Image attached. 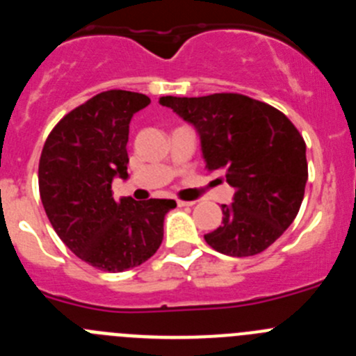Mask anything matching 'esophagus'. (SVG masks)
<instances>
[{
  "label": "esophagus",
  "mask_w": 356,
  "mask_h": 356,
  "mask_svg": "<svg viewBox=\"0 0 356 356\" xmlns=\"http://www.w3.org/2000/svg\"><path fill=\"white\" fill-rule=\"evenodd\" d=\"M176 203H178V207H193L194 205V201H184V200H178Z\"/></svg>",
  "instance_id": "34e87169"
}]
</instances>
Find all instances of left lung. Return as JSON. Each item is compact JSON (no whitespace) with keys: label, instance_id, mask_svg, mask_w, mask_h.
Here are the masks:
<instances>
[{"label":"left lung","instance_id":"left-lung-1","mask_svg":"<svg viewBox=\"0 0 356 356\" xmlns=\"http://www.w3.org/2000/svg\"><path fill=\"white\" fill-rule=\"evenodd\" d=\"M159 103L196 130L207 171L222 172L235 188L207 244L228 257L262 253L303 201L308 165L300 131L280 110L242 94L163 96Z\"/></svg>","mask_w":356,"mask_h":356}]
</instances>
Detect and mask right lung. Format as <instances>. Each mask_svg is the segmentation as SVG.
Masks as SVG:
<instances>
[{
  "label": "right lung",
  "mask_w": 356,
  "mask_h": 356,
  "mask_svg": "<svg viewBox=\"0 0 356 356\" xmlns=\"http://www.w3.org/2000/svg\"><path fill=\"white\" fill-rule=\"evenodd\" d=\"M146 94L106 90L69 112L42 147L39 191L65 246L92 267L121 273L146 262L163 238L175 200H114L112 181L128 180V131Z\"/></svg>",
  "instance_id": "add662e5"
}]
</instances>
